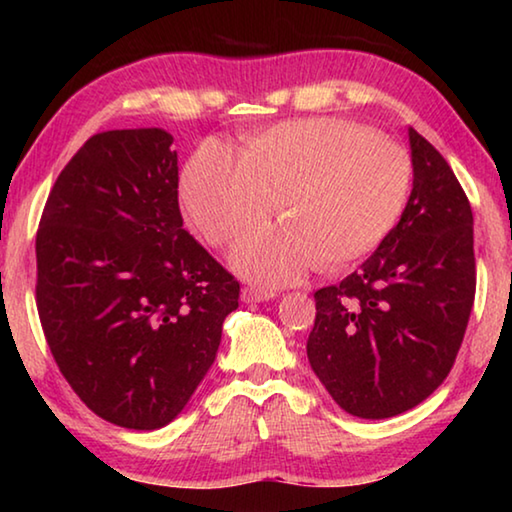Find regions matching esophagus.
Returning <instances> with one entry per match:
<instances>
[{
  "mask_svg": "<svg viewBox=\"0 0 512 512\" xmlns=\"http://www.w3.org/2000/svg\"><path fill=\"white\" fill-rule=\"evenodd\" d=\"M275 298V291H268V289H257V287H246L241 291V300L244 302H266V300H273Z\"/></svg>",
  "mask_w": 512,
  "mask_h": 512,
  "instance_id": "1",
  "label": "esophagus"
}]
</instances>
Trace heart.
Returning <instances> with one entry per match:
<instances>
[{"instance_id":"b5f03b06","label":"heart","mask_w":512,"mask_h":512,"mask_svg":"<svg viewBox=\"0 0 512 512\" xmlns=\"http://www.w3.org/2000/svg\"><path fill=\"white\" fill-rule=\"evenodd\" d=\"M411 160L402 146L352 121H284L246 151L207 140L183 173L196 228L221 246L282 205L289 223L257 228L232 250V266L262 284L300 280L325 259L343 266L372 253L404 212Z\"/></svg>"}]
</instances>
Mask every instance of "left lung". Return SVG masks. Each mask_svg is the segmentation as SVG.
Here are the masks:
<instances>
[{
  "mask_svg": "<svg viewBox=\"0 0 512 512\" xmlns=\"http://www.w3.org/2000/svg\"><path fill=\"white\" fill-rule=\"evenodd\" d=\"M413 189L359 271L314 293L307 357L343 411L384 420L418 406L454 366L476 289L472 207L452 167L409 128Z\"/></svg>",
  "mask_w": 512,
  "mask_h": 512,
  "instance_id": "obj_1",
  "label": "left lung"
}]
</instances>
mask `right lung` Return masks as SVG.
<instances>
[{"label":"right lung","instance_id":"right-lung-1","mask_svg":"<svg viewBox=\"0 0 512 512\" xmlns=\"http://www.w3.org/2000/svg\"><path fill=\"white\" fill-rule=\"evenodd\" d=\"M162 128L92 135L42 212L36 302L74 393L117 427L153 431L216 359L239 282L183 228L178 153Z\"/></svg>","mask_w":512,"mask_h":512}]
</instances>
